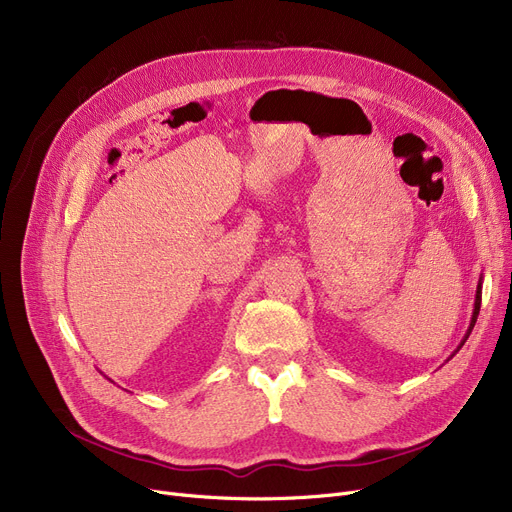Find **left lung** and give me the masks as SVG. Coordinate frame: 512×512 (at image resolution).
<instances>
[{
    "instance_id": "1",
    "label": "left lung",
    "mask_w": 512,
    "mask_h": 512,
    "mask_svg": "<svg viewBox=\"0 0 512 512\" xmlns=\"http://www.w3.org/2000/svg\"><path fill=\"white\" fill-rule=\"evenodd\" d=\"M479 307H481V278H479V282H477V292H475V303H473V315H471V324H469V330H467L465 338L461 340L459 348H456L454 353H459V351H461V346L467 342V338H469V334H471V330H473V326H475V321H477V315H479ZM454 353H452L450 357H454Z\"/></svg>"
}]
</instances>
